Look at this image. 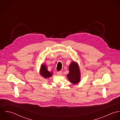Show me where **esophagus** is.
Listing matches in <instances>:
<instances>
[{"instance_id":"esophagus-1","label":"esophagus","mask_w":120,"mask_h":120,"mask_svg":"<svg viewBox=\"0 0 120 120\" xmlns=\"http://www.w3.org/2000/svg\"><path fill=\"white\" fill-rule=\"evenodd\" d=\"M57 74L58 75H59V76H61V75H62V72L61 71H57Z\"/></svg>"}]
</instances>
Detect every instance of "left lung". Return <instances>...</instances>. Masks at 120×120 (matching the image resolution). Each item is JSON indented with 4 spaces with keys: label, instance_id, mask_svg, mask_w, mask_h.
<instances>
[{
    "label": "left lung",
    "instance_id": "left-lung-1",
    "mask_svg": "<svg viewBox=\"0 0 120 120\" xmlns=\"http://www.w3.org/2000/svg\"><path fill=\"white\" fill-rule=\"evenodd\" d=\"M69 69L67 77L70 81L74 85L79 83L80 80V72L78 63L72 61L69 65Z\"/></svg>",
    "mask_w": 120,
    "mask_h": 120
}]
</instances>
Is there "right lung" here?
Returning a JSON list of instances; mask_svg holds the SVG:
<instances>
[{
	"instance_id": "add662e5",
	"label": "right lung",
	"mask_w": 120,
	"mask_h": 120,
	"mask_svg": "<svg viewBox=\"0 0 120 120\" xmlns=\"http://www.w3.org/2000/svg\"><path fill=\"white\" fill-rule=\"evenodd\" d=\"M40 73V74L45 79L50 78L52 75V73L48 71L47 67L43 64H42L41 66Z\"/></svg>"
}]
</instances>
